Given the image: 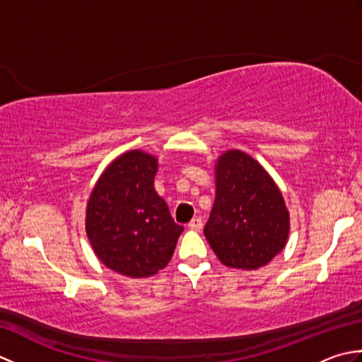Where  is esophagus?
<instances>
[{"label": "esophagus", "instance_id": "esophagus-1", "mask_svg": "<svg viewBox=\"0 0 362 362\" xmlns=\"http://www.w3.org/2000/svg\"><path fill=\"white\" fill-rule=\"evenodd\" d=\"M202 219L201 218H194L193 221H191L189 222V224H188V227L191 228V230H194V232H199V230H201L202 228Z\"/></svg>", "mask_w": 362, "mask_h": 362}]
</instances>
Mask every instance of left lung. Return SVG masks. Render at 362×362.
I'll list each match as a JSON object with an SVG mask.
<instances>
[{
	"instance_id": "obj_1",
	"label": "left lung",
	"mask_w": 362,
	"mask_h": 362,
	"mask_svg": "<svg viewBox=\"0 0 362 362\" xmlns=\"http://www.w3.org/2000/svg\"><path fill=\"white\" fill-rule=\"evenodd\" d=\"M204 235L222 264L247 271L266 266L286 245L289 214L280 189L247 153L227 151L218 160Z\"/></svg>"
}]
</instances>
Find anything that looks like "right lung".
<instances>
[{"instance_id": "add662e5", "label": "right lung", "mask_w": 362, "mask_h": 362, "mask_svg": "<svg viewBox=\"0 0 362 362\" xmlns=\"http://www.w3.org/2000/svg\"><path fill=\"white\" fill-rule=\"evenodd\" d=\"M157 158L122 153L99 177L87 205L86 228L96 257L112 271L143 279L171 259L183 227L153 189Z\"/></svg>"}]
</instances>
